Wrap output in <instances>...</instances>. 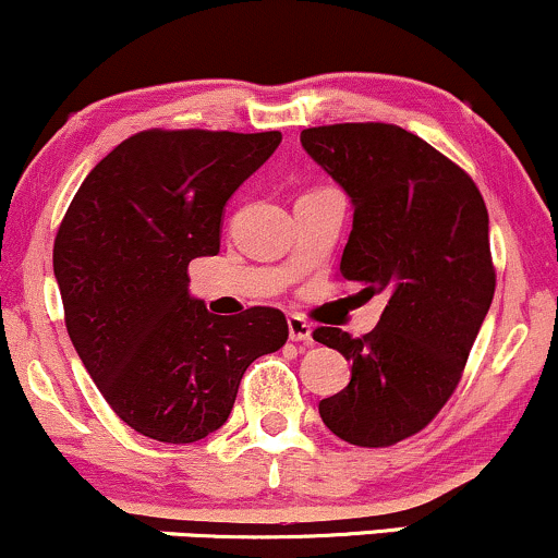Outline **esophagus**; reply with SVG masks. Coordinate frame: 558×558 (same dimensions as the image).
<instances>
[{
	"mask_svg": "<svg viewBox=\"0 0 558 558\" xmlns=\"http://www.w3.org/2000/svg\"><path fill=\"white\" fill-rule=\"evenodd\" d=\"M288 338L291 341H304V343H312V325L306 323L304 317L299 315H291L288 317Z\"/></svg>",
	"mask_w": 558,
	"mask_h": 558,
	"instance_id": "obj_1",
	"label": "esophagus"
}]
</instances>
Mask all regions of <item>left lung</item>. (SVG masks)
<instances>
[{
	"mask_svg": "<svg viewBox=\"0 0 558 558\" xmlns=\"http://www.w3.org/2000/svg\"><path fill=\"white\" fill-rule=\"evenodd\" d=\"M301 146L354 204L341 278L386 299L367 336L315 330L351 362L319 417L345 444L393 446L430 425L462 380L496 291L488 209L457 162L399 125L306 128Z\"/></svg>",
	"mask_w": 558,
	"mask_h": 558,
	"instance_id": "left-lung-1",
	"label": "left lung"
}]
</instances>
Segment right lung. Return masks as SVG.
<instances>
[{"label": "right lung", "instance_id": "1", "mask_svg": "<svg viewBox=\"0 0 558 558\" xmlns=\"http://www.w3.org/2000/svg\"><path fill=\"white\" fill-rule=\"evenodd\" d=\"M280 131H141L88 172L54 239L68 336L128 427L194 444L226 425L241 377L288 341L283 312L209 315L189 262L220 252L222 207Z\"/></svg>", "mask_w": 558, "mask_h": 558}]
</instances>
